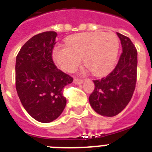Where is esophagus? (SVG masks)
Returning <instances> with one entry per match:
<instances>
[{"label":"esophagus","mask_w":152,"mask_h":152,"mask_svg":"<svg viewBox=\"0 0 152 152\" xmlns=\"http://www.w3.org/2000/svg\"><path fill=\"white\" fill-rule=\"evenodd\" d=\"M73 82L76 83V84H80V83H82L83 82V80H82V79H80V78L75 77V78H74Z\"/></svg>","instance_id":"obj_1"}]
</instances>
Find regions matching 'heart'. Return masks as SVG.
Masks as SVG:
<instances>
[{
	"label": "heart",
	"instance_id": "1",
	"mask_svg": "<svg viewBox=\"0 0 152 152\" xmlns=\"http://www.w3.org/2000/svg\"><path fill=\"white\" fill-rule=\"evenodd\" d=\"M119 50L114 33L89 32L69 37L65 46H57L53 57L65 72L75 71L84 57V64L95 75H104L113 69Z\"/></svg>",
	"mask_w": 152,
	"mask_h": 152
}]
</instances>
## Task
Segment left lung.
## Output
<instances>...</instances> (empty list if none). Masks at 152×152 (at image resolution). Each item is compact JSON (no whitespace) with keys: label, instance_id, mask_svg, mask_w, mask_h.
<instances>
[{"label":"left lung","instance_id":"8db88e82","mask_svg":"<svg viewBox=\"0 0 152 152\" xmlns=\"http://www.w3.org/2000/svg\"><path fill=\"white\" fill-rule=\"evenodd\" d=\"M117 34L122 46L118 64L108 76L93 80L95 89L89 97L94 110L106 117H113L125 108L137 83V49L129 38L118 32Z\"/></svg>","mask_w":152,"mask_h":152}]
</instances>
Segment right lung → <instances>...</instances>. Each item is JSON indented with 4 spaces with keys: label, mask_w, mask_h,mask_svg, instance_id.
I'll use <instances>...</instances> for the list:
<instances>
[{
    "label": "right lung",
    "mask_w": 152,
    "mask_h": 152,
    "mask_svg": "<svg viewBox=\"0 0 152 152\" xmlns=\"http://www.w3.org/2000/svg\"><path fill=\"white\" fill-rule=\"evenodd\" d=\"M57 34L45 31L30 39L15 62V88L23 106L39 122L57 119L66 106L63 90L73 78L57 69L52 57Z\"/></svg>",
    "instance_id": "1"
}]
</instances>
